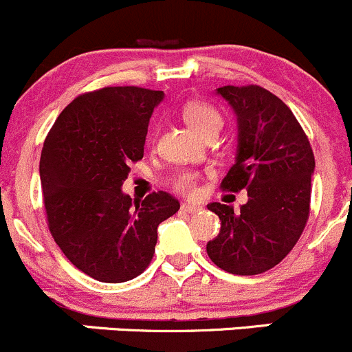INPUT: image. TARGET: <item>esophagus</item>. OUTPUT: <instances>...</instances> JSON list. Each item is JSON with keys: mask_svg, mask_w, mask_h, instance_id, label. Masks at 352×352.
<instances>
[{"mask_svg": "<svg viewBox=\"0 0 352 352\" xmlns=\"http://www.w3.org/2000/svg\"><path fill=\"white\" fill-rule=\"evenodd\" d=\"M181 210L186 212V214H195V212L201 210L200 205H195V204H183L181 205Z\"/></svg>", "mask_w": 352, "mask_h": 352, "instance_id": "esophagus-1", "label": "esophagus"}]
</instances>
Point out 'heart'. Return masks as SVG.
Returning <instances> with one entry per match:
<instances>
[{
	"instance_id": "b5f03b06",
	"label": "heart",
	"mask_w": 352,
	"mask_h": 352,
	"mask_svg": "<svg viewBox=\"0 0 352 352\" xmlns=\"http://www.w3.org/2000/svg\"><path fill=\"white\" fill-rule=\"evenodd\" d=\"M184 121H186L188 126L191 128L197 133H204L208 128H221L222 120L221 114L214 109L212 106L204 102H190L183 111ZM175 186L177 191L184 195H195L197 193V176L191 175V173H183L176 177Z\"/></svg>"
}]
</instances>
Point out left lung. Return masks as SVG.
<instances>
[{"mask_svg": "<svg viewBox=\"0 0 352 352\" xmlns=\"http://www.w3.org/2000/svg\"><path fill=\"white\" fill-rule=\"evenodd\" d=\"M236 116L234 164L222 188H246L248 201L236 208L212 201L221 231L207 243L212 262L236 276L276 267L305 229L309 214L315 157L293 111L258 85L215 89Z\"/></svg>", "mask_w": 352, "mask_h": 352, "instance_id": "left-lung-1", "label": "left lung"}]
</instances>
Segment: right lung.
<instances>
[{"label":"right lung","mask_w":352,"mask_h":352,"mask_svg":"<svg viewBox=\"0 0 352 352\" xmlns=\"http://www.w3.org/2000/svg\"><path fill=\"white\" fill-rule=\"evenodd\" d=\"M162 90L104 87L63 109L41 154L50 231L66 258L100 283H126L151 263L157 228L179 210L166 191L131 200L121 190L144 157Z\"/></svg>","instance_id":"right-lung-1"}]
</instances>
